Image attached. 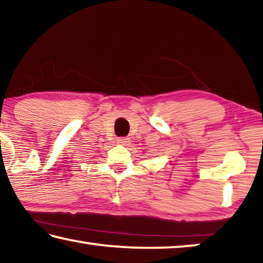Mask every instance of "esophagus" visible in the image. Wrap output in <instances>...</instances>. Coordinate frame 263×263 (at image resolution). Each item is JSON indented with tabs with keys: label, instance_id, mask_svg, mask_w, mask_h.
Segmentation results:
<instances>
[{
	"label": "esophagus",
	"instance_id": "esophagus-1",
	"mask_svg": "<svg viewBox=\"0 0 263 263\" xmlns=\"http://www.w3.org/2000/svg\"><path fill=\"white\" fill-rule=\"evenodd\" d=\"M117 144L122 145V146H127L128 144H130V139L126 137H122V138H118L117 139Z\"/></svg>",
	"mask_w": 263,
	"mask_h": 263
}]
</instances>
